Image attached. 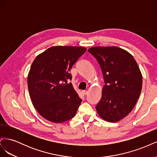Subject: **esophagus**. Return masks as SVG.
Instances as JSON below:
<instances>
[{"mask_svg":"<svg viewBox=\"0 0 157 157\" xmlns=\"http://www.w3.org/2000/svg\"><path fill=\"white\" fill-rule=\"evenodd\" d=\"M82 93L83 95H86V94H88V91H86V90H82Z\"/></svg>","mask_w":157,"mask_h":157,"instance_id":"1","label":"esophagus"}]
</instances>
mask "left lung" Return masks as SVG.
<instances>
[{
	"mask_svg": "<svg viewBox=\"0 0 157 157\" xmlns=\"http://www.w3.org/2000/svg\"><path fill=\"white\" fill-rule=\"evenodd\" d=\"M88 51L97 59L105 84L97 113L105 121H119L139 99L143 81L139 66L132 54L117 46H95Z\"/></svg>",
	"mask_w": 157,
	"mask_h": 157,
	"instance_id": "8db88e82",
	"label": "left lung"
}]
</instances>
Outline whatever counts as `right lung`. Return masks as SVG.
<instances>
[{"mask_svg": "<svg viewBox=\"0 0 157 157\" xmlns=\"http://www.w3.org/2000/svg\"><path fill=\"white\" fill-rule=\"evenodd\" d=\"M86 48L52 46L38 55L31 66L27 86L33 106L47 121L61 123L73 118L82 99L75 91L70 70Z\"/></svg>", "mask_w": 157, "mask_h": 157, "instance_id": "1", "label": "right lung"}]
</instances>
